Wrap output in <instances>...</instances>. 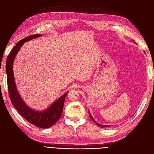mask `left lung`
Here are the masks:
<instances>
[{
    "instance_id": "left-lung-1",
    "label": "left lung",
    "mask_w": 154,
    "mask_h": 154,
    "mask_svg": "<svg viewBox=\"0 0 154 154\" xmlns=\"http://www.w3.org/2000/svg\"><path fill=\"white\" fill-rule=\"evenodd\" d=\"M88 114H89V116H90V118L93 121V122H94L97 126H99V127H101V128H103V127H110V126H109V125H101V124H99L98 123H97L96 122V121L94 119H93V118L92 117V116H91V115L90 114V113L89 112H88Z\"/></svg>"
}]
</instances>
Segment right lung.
I'll return each mask as SVG.
<instances>
[{
  "label": "right lung",
  "instance_id": "add662e5",
  "mask_svg": "<svg viewBox=\"0 0 154 154\" xmlns=\"http://www.w3.org/2000/svg\"><path fill=\"white\" fill-rule=\"evenodd\" d=\"M41 35H32L20 40L9 54L6 60V74L9 96L11 103L23 118L36 127L48 128L52 127L61 118L63 105L67 92L60 97L48 109L42 112L35 111L27 106L18 93L14 80L13 63L16 55L22 45L26 42L40 36Z\"/></svg>",
  "mask_w": 154,
  "mask_h": 154
}]
</instances>
